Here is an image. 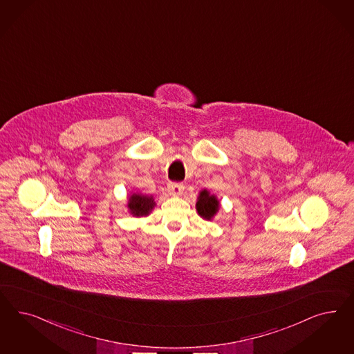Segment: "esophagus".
Masks as SVG:
<instances>
[{"mask_svg": "<svg viewBox=\"0 0 354 354\" xmlns=\"http://www.w3.org/2000/svg\"><path fill=\"white\" fill-rule=\"evenodd\" d=\"M183 189H185V186H183V183H169V185H168V192H169L171 195H176V196H177V195H181Z\"/></svg>", "mask_w": 354, "mask_h": 354, "instance_id": "1", "label": "esophagus"}]
</instances>
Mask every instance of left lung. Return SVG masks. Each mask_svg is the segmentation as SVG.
Instances as JSON below:
<instances>
[{
	"mask_svg": "<svg viewBox=\"0 0 354 354\" xmlns=\"http://www.w3.org/2000/svg\"><path fill=\"white\" fill-rule=\"evenodd\" d=\"M195 208H196V212L199 216L205 218L207 221H211L218 212L220 201L217 199L216 195L211 194L208 190L205 189L198 194Z\"/></svg>",
	"mask_w": 354,
	"mask_h": 354,
	"instance_id": "1",
	"label": "left lung"
}]
</instances>
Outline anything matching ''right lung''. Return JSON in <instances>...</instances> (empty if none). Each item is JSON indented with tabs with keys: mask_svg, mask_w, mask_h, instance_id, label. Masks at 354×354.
<instances>
[{
	"mask_svg": "<svg viewBox=\"0 0 354 354\" xmlns=\"http://www.w3.org/2000/svg\"><path fill=\"white\" fill-rule=\"evenodd\" d=\"M155 205L156 203L152 195L131 193L127 199L129 212L134 217L149 216Z\"/></svg>",
	"mask_w": 354,
	"mask_h": 354,
	"instance_id": "1",
	"label": "right lung"
}]
</instances>
